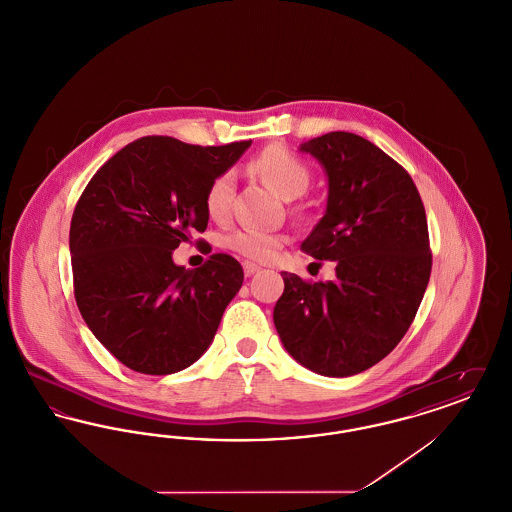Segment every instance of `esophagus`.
<instances>
[{
    "instance_id": "1",
    "label": "esophagus",
    "mask_w": 512,
    "mask_h": 512,
    "mask_svg": "<svg viewBox=\"0 0 512 512\" xmlns=\"http://www.w3.org/2000/svg\"><path fill=\"white\" fill-rule=\"evenodd\" d=\"M255 272H259V267H257V265H255V263H249V261H245V263H244L245 276H251V274H255Z\"/></svg>"
}]
</instances>
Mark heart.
<instances>
[{
  "label": "heart",
  "mask_w": 512,
  "mask_h": 512,
  "mask_svg": "<svg viewBox=\"0 0 512 512\" xmlns=\"http://www.w3.org/2000/svg\"><path fill=\"white\" fill-rule=\"evenodd\" d=\"M261 180L282 195L284 199H295L309 188L311 171L309 167L292 153L288 147L268 146L249 165ZM234 197V172H220L215 176L205 192V209L213 219H224L230 211ZM284 238L280 234L238 228L224 238V245L249 261L267 263L276 257Z\"/></svg>",
  "instance_id": "b5f03b06"
}]
</instances>
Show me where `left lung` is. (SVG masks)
I'll use <instances>...</instances> for the list:
<instances>
[{"mask_svg":"<svg viewBox=\"0 0 512 512\" xmlns=\"http://www.w3.org/2000/svg\"><path fill=\"white\" fill-rule=\"evenodd\" d=\"M328 176V203L301 249L334 261L336 278L305 282L284 272L274 326L297 363L322 376H353L403 340L426 292L432 253L413 178L351 132L299 147Z\"/></svg>","mask_w":512,"mask_h":512,"instance_id":"8db88e82","label":"left lung"}]
</instances>
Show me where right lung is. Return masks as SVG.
<instances>
[{
	"label": "right lung",
	"instance_id": "add662e5",
	"mask_svg": "<svg viewBox=\"0 0 512 512\" xmlns=\"http://www.w3.org/2000/svg\"><path fill=\"white\" fill-rule=\"evenodd\" d=\"M251 146L201 147L146 136L115 153L80 195L71 220L78 311L122 365L153 376L184 370L207 351L242 265L215 253L178 267L172 251L205 232V192Z\"/></svg>",
	"mask_w": 512,
	"mask_h": 512
}]
</instances>
